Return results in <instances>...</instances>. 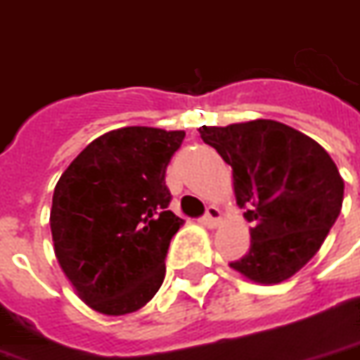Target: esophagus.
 I'll return each instance as SVG.
<instances>
[{"label": "esophagus", "mask_w": 360, "mask_h": 360, "mask_svg": "<svg viewBox=\"0 0 360 360\" xmlns=\"http://www.w3.org/2000/svg\"><path fill=\"white\" fill-rule=\"evenodd\" d=\"M200 223L207 229H215L221 223V210L215 206H207L206 215L202 217Z\"/></svg>", "instance_id": "34e87169"}]
</instances>
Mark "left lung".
Listing matches in <instances>:
<instances>
[{
    "instance_id": "obj_1",
    "label": "left lung",
    "mask_w": 360,
    "mask_h": 360,
    "mask_svg": "<svg viewBox=\"0 0 360 360\" xmlns=\"http://www.w3.org/2000/svg\"><path fill=\"white\" fill-rule=\"evenodd\" d=\"M198 131L233 167L236 204L252 223L250 250L231 269L257 284L288 281L321 250L342 212L334 160L315 139L275 120Z\"/></svg>"
}]
</instances>
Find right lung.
<instances>
[{
  "label": "right lung",
  "mask_w": 360,
  "mask_h": 360,
  "mask_svg": "<svg viewBox=\"0 0 360 360\" xmlns=\"http://www.w3.org/2000/svg\"><path fill=\"white\" fill-rule=\"evenodd\" d=\"M185 131L120 127L101 135L60 175L51 206L58 265L79 300L103 315L145 307L166 276L172 236L166 167Z\"/></svg>",
  "instance_id": "right-lung-1"
}]
</instances>
